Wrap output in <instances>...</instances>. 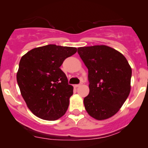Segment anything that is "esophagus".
<instances>
[{
    "instance_id": "34e87169",
    "label": "esophagus",
    "mask_w": 148,
    "mask_h": 148,
    "mask_svg": "<svg viewBox=\"0 0 148 148\" xmlns=\"http://www.w3.org/2000/svg\"><path fill=\"white\" fill-rule=\"evenodd\" d=\"M82 83H80L79 84H77V85H75L74 87H75V88H77V87H79L80 86H82Z\"/></svg>"
}]
</instances>
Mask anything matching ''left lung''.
<instances>
[{
  "label": "left lung",
  "mask_w": 148,
  "mask_h": 148,
  "mask_svg": "<svg viewBox=\"0 0 148 148\" xmlns=\"http://www.w3.org/2000/svg\"><path fill=\"white\" fill-rule=\"evenodd\" d=\"M77 52L88 69L90 93L84 99L85 108L97 120L110 118L130 93L131 66L122 54L107 46L80 47Z\"/></svg>",
  "instance_id": "1"
}]
</instances>
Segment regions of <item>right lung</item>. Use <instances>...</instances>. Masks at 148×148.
<instances>
[{"label":"right lung","mask_w":148,"mask_h":148,"mask_svg":"<svg viewBox=\"0 0 148 148\" xmlns=\"http://www.w3.org/2000/svg\"><path fill=\"white\" fill-rule=\"evenodd\" d=\"M76 52L75 47L48 44L21 57L17 82L27 107L36 116L55 121L65 114L73 87L60 66Z\"/></svg>","instance_id":"1"}]
</instances>
